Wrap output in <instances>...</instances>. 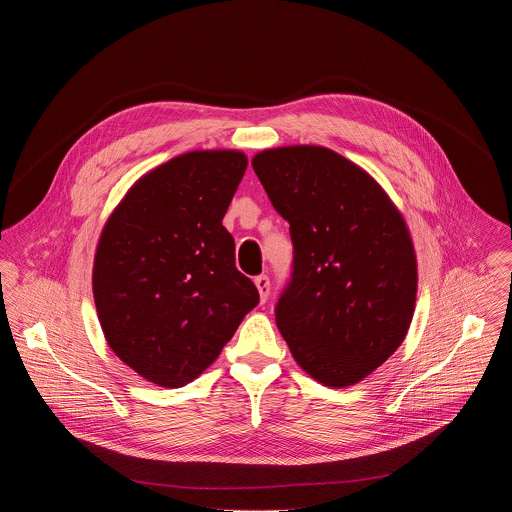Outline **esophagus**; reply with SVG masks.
Listing matches in <instances>:
<instances>
[{
  "label": "esophagus",
  "mask_w": 512,
  "mask_h": 512,
  "mask_svg": "<svg viewBox=\"0 0 512 512\" xmlns=\"http://www.w3.org/2000/svg\"><path fill=\"white\" fill-rule=\"evenodd\" d=\"M255 285H257V291H259V298H261V302H265L267 298H269V277L267 275H257L255 277Z\"/></svg>",
  "instance_id": "obj_1"
}]
</instances>
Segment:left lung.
Masks as SVG:
<instances>
[{
  "label": "left lung",
  "instance_id": "1",
  "mask_svg": "<svg viewBox=\"0 0 512 512\" xmlns=\"http://www.w3.org/2000/svg\"><path fill=\"white\" fill-rule=\"evenodd\" d=\"M251 166L294 243L277 328L312 379L354 385L401 346L413 318L417 261L403 214L367 172L320 145L265 150Z\"/></svg>",
  "mask_w": 512,
  "mask_h": 512
}]
</instances>
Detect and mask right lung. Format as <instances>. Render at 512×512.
Returning a JSON list of instances; mask_svg holds the SVG:
<instances>
[{
  "mask_svg": "<svg viewBox=\"0 0 512 512\" xmlns=\"http://www.w3.org/2000/svg\"><path fill=\"white\" fill-rule=\"evenodd\" d=\"M245 170L237 150L182 154L141 176L105 223L93 265L99 322L145 381H194L259 304L223 227Z\"/></svg>",
  "mask_w": 512,
  "mask_h": 512,
  "instance_id": "right-lung-1",
  "label": "right lung"
}]
</instances>
